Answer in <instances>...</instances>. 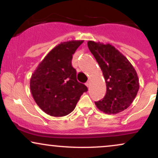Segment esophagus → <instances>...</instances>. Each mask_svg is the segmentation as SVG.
<instances>
[{
	"label": "esophagus",
	"instance_id": "esophagus-1",
	"mask_svg": "<svg viewBox=\"0 0 158 158\" xmlns=\"http://www.w3.org/2000/svg\"><path fill=\"white\" fill-rule=\"evenodd\" d=\"M85 85H86V86L88 87V88H90V85H91V83H90V81L89 80V81H87L86 84H85Z\"/></svg>",
	"mask_w": 158,
	"mask_h": 158
}]
</instances>
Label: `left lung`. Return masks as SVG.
Instances as JSON below:
<instances>
[{
	"instance_id": "obj_1",
	"label": "left lung",
	"mask_w": 158,
	"mask_h": 158,
	"mask_svg": "<svg viewBox=\"0 0 158 158\" xmlns=\"http://www.w3.org/2000/svg\"><path fill=\"white\" fill-rule=\"evenodd\" d=\"M90 51L102 71L106 94L96 102L97 108L108 114H116L131 106L139 90L137 72L128 59L110 44L88 41Z\"/></svg>"
}]
</instances>
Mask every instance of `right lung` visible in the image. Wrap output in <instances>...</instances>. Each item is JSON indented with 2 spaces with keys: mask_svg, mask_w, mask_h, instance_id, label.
<instances>
[{
  "mask_svg": "<svg viewBox=\"0 0 158 158\" xmlns=\"http://www.w3.org/2000/svg\"><path fill=\"white\" fill-rule=\"evenodd\" d=\"M83 40L64 41L52 48L30 78L31 94L36 104L52 117L71 113L88 88L77 79L73 55Z\"/></svg>",
  "mask_w": 158,
  "mask_h": 158,
  "instance_id": "add662e5",
  "label": "right lung"
}]
</instances>
